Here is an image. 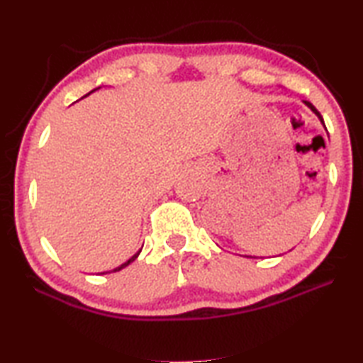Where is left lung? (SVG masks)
Wrapping results in <instances>:
<instances>
[{
	"label": "left lung",
	"mask_w": 363,
	"mask_h": 363,
	"mask_svg": "<svg viewBox=\"0 0 363 363\" xmlns=\"http://www.w3.org/2000/svg\"><path fill=\"white\" fill-rule=\"evenodd\" d=\"M305 104H306V106H308L309 109H311V111H313V113H314L315 116H318V117H319V121H320L322 123H324V118H322V116H320V113H319V111H318V109H315V108L313 106V104H311V103H309V101H305ZM324 127H325V125H324Z\"/></svg>",
	"instance_id": "8db88e82"
}]
</instances>
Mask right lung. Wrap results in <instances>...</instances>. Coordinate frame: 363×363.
<instances>
[{
	"label": "right lung",
	"instance_id": "1",
	"mask_svg": "<svg viewBox=\"0 0 363 363\" xmlns=\"http://www.w3.org/2000/svg\"><path fill=\"white\" fill-rule=\"evenodd\" d=\"M91 91H94V90H91ZM91 91H90V94H91ZM90 94H87V95H90ZM140 252H141V250H138V252H136V254H135L133 257H130V259H128L127 262H125V263H122V265H121V267H117V268H114V269H113V272H111V273L121 272V269H122V268H125V267H128L131 262H135V260H136V257H138V255H140ZM106 273H109V272H106ZM101 274H104V273H101Z\"/></svg>",
	"mask_w": 363,
	"mask_h": 363
}]
</instances>
